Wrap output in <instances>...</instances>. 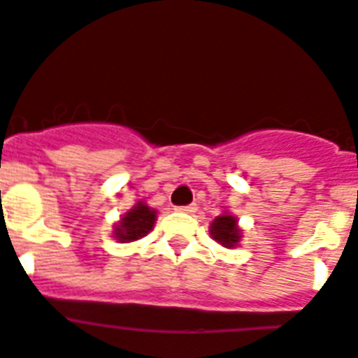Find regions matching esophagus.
<instances>
[{"mask_svg": "<svg viewBox=\"0 0 358 358\" xmlns=\"http://www.w3.org/2000/svg\"><path fill=\"white\" fill-rule=\"evenodd\" d=\"M176 210H177V212H185V214H194V212L197 210V205H196V203H190V205L177 206Z\"/></svg>", "mask_w": 358, "mask_h": 358, "instance_id": "34e87169", "label": "esophagus"}]
</instances>
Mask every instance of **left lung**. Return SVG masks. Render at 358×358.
I'll return each mask as SVG.
<instances>
[{"mask_svg":"<svg viewBox=\"0 0 358 358\" xmlns=\"http://www.w3.org/2000/svg\"><path fill=\"white\" fill-rule=\"evenodd\" d=\"M210 234L217 243H221L223 247H227V249H232V247L238 245L239 241L238 221L229 214L217 215V217L212 221Z\"/></svg>","mask_w":358,"mask_h":358,"instance_id":"1","label":"left lung"}]
</instances>
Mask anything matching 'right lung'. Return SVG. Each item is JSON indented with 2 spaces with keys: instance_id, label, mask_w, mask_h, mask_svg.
Returning <instances> with one entry per match:
<instances>
[{
  "instance_id": "right-lung-1",
  "label": "right lung",
  "mask_w": 358,
  "mask_h": 358,
  "mask_svg": "<svg viewBox=\"0 0 358 358\" xmlns=\"http://www.w3.org/2000/svg\"><path fill=\"white\" fill-rule=\"evenodd\" d=\"M153 223H155V210H152L144 203H137L120 220V223L115 229V236L122 243L135 241V239L146 236L153 229Z\"/></svg>"
}]
</instances>
